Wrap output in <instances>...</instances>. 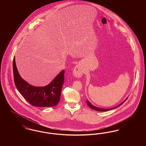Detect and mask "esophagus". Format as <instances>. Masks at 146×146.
I'll use <instances>...</instances> for the list:
<instances>
[{
    "label": "esophagus",
    "mask_w": 146,
    "mask_h": 146,
    "mask_svg": "<svg viewBox=\"0 0 146 146\" xmlns=\"http://www.w3.org/2000/svg\"><path fill=\"white\" fill-rule=\"evenodd\" d=\"M73 75L77 78H80L83 75V69L78 64L74 68L73 70Z\"/></svg>",
    "instance_id": "1"
}]
</instances>
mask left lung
I'll return each instance as SVG.
<instances>
[{"label":"left lung","instance_id":"left-lung-1","mask_svg":"<svg viewBox=\"0 0 146 146\" xmlns=\"http://www.w3.org/2000/svg\"><path fill=\"white\" fill-rule=\"evenodd\" d=\"M127 98H128V97H127V98L125 99V100H124L123 102H121L120 104H119L118 106H116V107H113V108H107V109H104V108H100V107H96V106H94L93 104H91L90 102L89 101V100H86V104H87L89 106V107H90V108H91V109H92V110H95V111H110V110H113V109H115V108H116L117 107H119L120 106H121V105L123 104L125 102V101L127 99Z\"/></svg>","mask_w":146,"mask_h":146}]
</instances>
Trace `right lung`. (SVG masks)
Here are the masks:
<instances>
[{
    "mask_svg": "<svg viewBox=\"0 0 146 146\" xmlns=\"http://www.w3.org/2000/svg\"><path fill=\"white\" fill-rule=\"evenodd\" d=\"M13 73L14 82L17 90L30 104L38 107H51L59 102L64 82V70H61L48 85L35 86L22 78L16 67L14 56Z\"/></svg>",
    "mask_w": 146,
    "mask_h": 146,
    "instance_id": "add662e5",
    "label": "right lung"
}]
</instances>
